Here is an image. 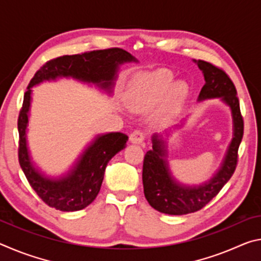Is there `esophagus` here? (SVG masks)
<instances>
[{"label":"esophagus","instance_id":"34e87169","mask_svg":"<svg viewBox=\"0 0 261 261\" xmlns=\"http://www.w3.org/2000/svg\"><path fill=\"white\" fill-rule=\"evenodd\" d=\"M145 137H146V134L143 130H135L130 135V141L135 144H141L145 140Z\"/></svg>","mask_w":261,"mask_h":261}]
</instances>
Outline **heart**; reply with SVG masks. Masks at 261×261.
<instances>
[{"instance_id":"1","label":"heart","mask_w":261,"mask_h":261,"mask_svg":"<svg viewBox=\"0 0 261 261\" xmlns=\"http://www.w3.org/2000/svg\"><path fill=\"white\" fill-rule=\"evenodd\" d=\"M169 91V102L177 103L184 94V86L174 85L173 73L168 70H158L153 73H144L135 83L132 107L136 110H144L156 103L166 92Z\"/></svg>"}]
</instances>
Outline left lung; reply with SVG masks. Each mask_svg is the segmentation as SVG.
<instances>
[{"label":"left lung","mask_w":261,"mask_h":261,"mask_svg":"<svg viewBox=\"0 0 261 261\" xmlns=\"http://www.w3.org/2000/svg\"><path fill=\"white\" fill-rule=\"evenodd\" d=\"M194 62L204 73L205 85L198 100L221 98L231 109L233 137L227 155L213 178L199 187H185L173 178L166 161V143L161 136L154 135L151 151L145 154L143 165V184L145 197L154 210L170 215H183L201 210L218 194L232 174L238 161V147L244 134V121L241 114L236 87L222 69L210 62Z\"/></svg>","instance_id":"1"}]
</instances>
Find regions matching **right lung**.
Here are the masks:
<instances>
[{"instance_id": "obj_1", "label": "right lung", "mask_w": 261, "mask_h": 261, "mask_svg": "<svg viewBox=\"0 0 261 261\" xmlns=\"http://www.w3.org/2000/svg\"><path fill=\"white\" fill-rule=\"evenodd\" d=\"M132 61L136 62L137 60L122 48L64 55L46 62L31 79L18 116V160L30 185L49 207L63 212H74L90 205L100 191L109 160L125 147L129 137L121 132L98 136L67 176L59 179L48 178L34 168L26 143V127L32 93L31 88L43 81L72 77L110 91L116 79L118 67L125 62Z\"/></svg>"}]
</instances>
